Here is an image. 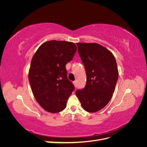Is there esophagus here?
<instances>
[{
  "label": "esophagus",
  "instance_id": "obj_1",
  "mask_svg": "<svg viewBox=\"0 0 147 147\" xmlns=\"http://www.w3.org/2000/svg\"><path fill=\"white\" fill-rule=\"evenodd\" d=\"M73 84H74V86H75V88H77V81H74V82H73Z\"/></svg>",
  "mask_w": 147,
  "mask_h": 147
}]
</instances>
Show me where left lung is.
I'll return each instance as SVG.
<instances>
[{"label": "left lung", "instance_id": "8db88e82", "mask_svg": "<svg viewBox=\"0 0 147 147\" xmlns=\"http://www.w3.org/2000/svg\"><path fill=\"white\" fill-rule=\"evenodd\" d=\"M84 65L86 84L75 92L83 109L94 113L103 109L112 97L118 78L116 59L112 53L96 43H77Z\"/></svg>", "mask_w": 147, "mask_h": 147}]
</instances>
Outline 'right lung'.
<instances>
[{"instance_id":"right-lung-1","label":"right lung","mask_w":147,"mask_h":147,"mask_svg":"<svg viewBox=\"0 0 147 147\" xmlns=\"http://www.w3.org/2000/svg\"><path fill=\"white\" fill-rule=\"evenodd\" d=\"M77 50L73 42L53 40L42 43L32 57L28 74L31 90L48 112L63 111L74 90L65 65L72 60Z\"/></svg>"}]
</instances>
